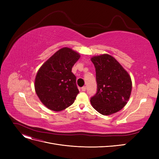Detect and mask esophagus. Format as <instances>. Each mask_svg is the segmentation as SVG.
Here are the masks:
<instances>
[{
    "label": "esophagus",
    "mask_w": 159,
    "mask_h": 159,
    "mask_svg": "<svg viewBox=\"0 0 159 159\" xmlns=\"http://www.w3.org/2000/svg\"><path fill=\"white\" fill-rule=\"evenodd\" d=\"M81 90L83 91H86V86H84V87L81 88Z\"/></svg>",
    "instance_id": "1"
}]
</instances>
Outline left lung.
<instances>
[{
	"instance_id": "8db88e82",
	"label": "left lung",
	"mask_w": 159,
	"mask_h": 159,
	"mask_svg": "<svg viewBox=\"0 0 159 159\" xmlns=\"http://www.w3.org/2000/svg\"><path fill=\"white\" fill-rule=\"evenodd\" d=\"M95 68L97 93L91 98L92 107L99 113L109 115L122 109L132 90L131 76L117 60L109 54L91 58Z\"/></svg>"
}]
</instances>
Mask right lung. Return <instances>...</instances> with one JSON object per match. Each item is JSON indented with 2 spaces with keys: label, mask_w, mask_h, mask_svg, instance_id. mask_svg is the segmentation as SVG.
I'll return each mask as SVG.
<instances>
[{
  "label": "right lung",
  "mask_w": 159,
  "mask_h": 159,
  "mask_svg": "<svg viewBox=\"0 0 159 159\" xmlns=\"http://www.w3.org/2000/svg\"><path fill=\"white\" fill-rule=\"evenodd\" d=\"M80 57L79 53L70 48H62L38 70L35 91L47 108L60 111L74 102L79 90L71 69Z\"/></svg>",
  "instance_id": "right-lung-1"
}]
</instances>
